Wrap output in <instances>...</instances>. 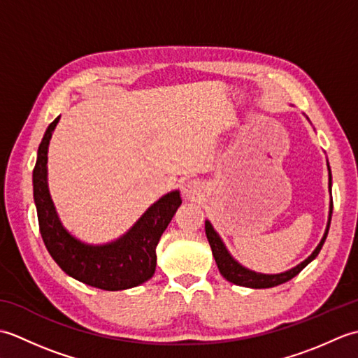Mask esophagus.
Segmentation results:
<instances>
[{
  "mask_svg": "<svg viewBox=\"0 0 358 358\" xmlns=\"http://www.w3.org/2000/svg\"><path fill=\"white\" fill-rule=\"evenodd\" d=\"M201 185L199 181H186V183L181 186V194H183V199L187 201H196L201 196Z\"/></svg>",
  "mask_w": 358,
  "mask_h": 358,
  "instance_id": "1",
  "label": "esophagus"
}]
</instances>
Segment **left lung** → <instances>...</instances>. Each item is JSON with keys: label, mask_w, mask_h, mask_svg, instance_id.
Returning <instances> with one entry per match:
<instances>
[{"label": "left lung", "mask_w": 358, "mask_h": 358, "mask_svg": "<svg viewBox=\"0 0 358 358\" xmlns=\"http://www.w3.org/2000/svg\"><path fill=\"white\" fill-rule=\"evenodd\" d=\"M328 173H329L328 187H329V194H331L332 175H331L329 163H328ZM331 217H332V195H331V201H329L328 224H326V229H324V234H323L320 243H318L317 248L313 250V254H310L306 260H303L301 263L294 266V268L287 269L285 272H280V273H262V272H255L252 269L245 268V266L238 263L231 255V252L227 250L222 237H220L218 232L214 229V226H212L209 220H206V223H204V229H206V237H208V241H209L210 249H212V255H214L215 263L218 266V271L227 281H231V283L238 285V286H245V287L266 289V287H273V286H278L281 283H286V281L294 278L295 275H299V273L305 269L310 262L314 260V258L318 255V252H320V249L323 248V243H324L326 237H328Z\"/></svg>", "instance_id": "left-lung-1"}]
</instances>
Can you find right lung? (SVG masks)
Returning <instances> with one entry per match:
<instances>
[{
    "instance_id": "add662e5",
    "label": "right lung",
    "mask_w": 358,
    "mask_h": 358,
    "mask_svg": "<svg viewBox=\"0 0 358 358\" xmlns=\"http://www.w3.org/2000/svg\"><path fill=\"white\" fill-rule=\"evenodd\" d=\"M58 121L59 117L45 129L32 175L38 223L45 248L67 275L89 286L104 291H124L144 283L155 272V249L180 208V191L163 195L117 240L90 245L77 238L59 220L48 185V150Z\"/></svg>"
}]
</instances>
